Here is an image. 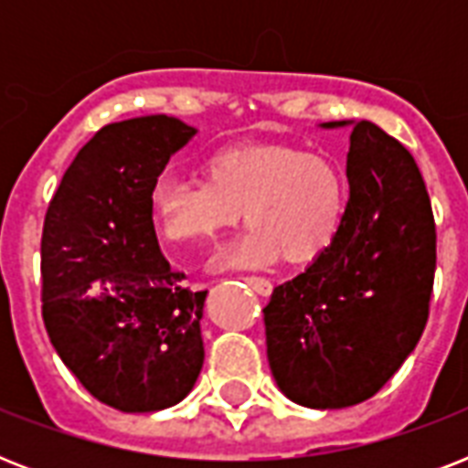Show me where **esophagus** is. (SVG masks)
Returning <instances> with one entry per match:
<instances>
[{"label": "esophagus", "mask_w": 468, "mask_h": 468, "mask_svg": "<svg viewBox=\"0 0 468 468\" xmlns=\"http://www.w3.org/2000/svg\"><path fill=\"white\" fill-rule=\"evenodd\" d=\"M245 282H248L252 289H255L260 296H270L271 293V282L270 279H264V277H245Z\"/></svg>", "instance_id": "34e87169"}]
</instances>
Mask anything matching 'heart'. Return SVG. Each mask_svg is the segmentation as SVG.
Listing matches in <instances>:
<instances>
[{
  "label": "heart",
  "mask_w": 468,
  "mask_h": 468,
  "mask_svg": "<svg viewBox=\"0 0 468 468\" xmlns=\"http://www.w3.org/2000/svg\"><path fill=\"white\" fill-rule=\"evenodd\" d=\"M347 204L340 162L289 143L220 148L206 157L204 182L167 175L150 191L157 233L175 245L211 242L242 211L250 228L220 252L218 270L315 262L337 240Z\"/></svg>",
  "instance_id": "obj_1"
}]
</instances>
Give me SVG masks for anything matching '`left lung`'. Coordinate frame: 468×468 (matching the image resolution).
I'll return each mask as SVG.
<instances>
[{"label":"left lung","instance_id":"obj_1","mask_svg":"<svg viewBox=\"0 0 468 468\" xmlns=\"http://www.w3.org/2000/svg\"><path fill=\"white\" fill-rule=\"evenodd\" d=\"M352 128L345 226L325 255L264 308L267 359L286 399L335 410L371 399L428 323L437 235L413 155L371 121Z\"/></svg>","mask_w":468,"mask_h":468}]
</instances>
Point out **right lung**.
Here are the masks:
<instances>
[{
	"label": "right lung",
	"instance_id": "add662e5",
	"mask_svg": "<svg viewBox=\"0 0 468 468\" xmlns=\"http://www.w3.org/2000/svg\"><path fill=\"white\" fill-rule=\"evenodd\" d=\"M197 133L165 113L109 123L77 153L48 206V337L80 384L121 413L176 406L204 367L208 292L184 289L150 213L157 176Z\"/></svg>",
	"mask_w": 468,
	"mask_h": 468
}]
</instances>
